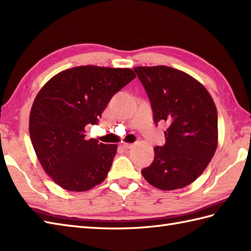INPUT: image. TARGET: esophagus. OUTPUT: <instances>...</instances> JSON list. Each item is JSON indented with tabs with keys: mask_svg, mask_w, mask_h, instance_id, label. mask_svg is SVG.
<instances>
[{
	"mask_svg": "<svg viewBox=\"0 0 251 251\" xmlns=\"http://www.w3.org/2000/svg\"><path fill=\"white\" fill-rule=\"evenodd\" d=\"M121 147H123L124 149H130L132 148L131 143H127V142H121Z\"/></svg>",
	"mask_w": 251,
	"mask_h": 251,
	"instance_id": "1",
	"label": "esophagus"
}]
</instances>
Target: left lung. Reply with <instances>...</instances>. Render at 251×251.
Returning a JSON list of instances; mask_svg holds the SVG:
<instances>
[{"instance_id":"left-lung-1","label":"left lung","mask_w":251,"mask_h":251,"mask_svg":"<svg viewBox=\"0 0 251 251\" xmlns=\"http://www.w3.org/2000/svg\"><path fill=\"white\" fill-rule=\"evenodd\" d=\"M150 99L153 120L167 122L163 147L141 174L157 189L184 188L200 177L218 146V113L214 100L189 74L166 66L136 67Z\"/></svg>"}]
</instances>
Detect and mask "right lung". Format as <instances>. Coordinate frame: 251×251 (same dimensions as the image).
Segmentation results:
<instances>
[{
  "label": "right lung",
  "instance_id": "1",
  "mask_svg": "<svg viewBox=\"0 0 251 251\" xmlns=\"http://www.w3.org/2000/svg\"><path fill=\"white\" fill-rule=\"evenodd\" d=\"M136 77L131 69L74 67L52 76L32 104L29 131L46 174L62 189L90 190L106 178L116 145L85 139L113 96Z\"/></svg>",
  "mask_w": 251,
  "mask_h": 251
}]
</instances>
